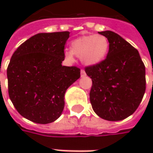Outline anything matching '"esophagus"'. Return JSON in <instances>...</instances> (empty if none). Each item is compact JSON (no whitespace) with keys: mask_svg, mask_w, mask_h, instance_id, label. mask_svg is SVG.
<instances>
[{"mask_svg":"<svg viewBox=\"0 0 153 153\" xmlns=\"http://www.w3.org/2000/svg\"><path fill=\"white\" fill-rule=\"evenodd\" d=\"M80 74H81V77H85L86 76V72L84 70H81L80 71Z\"/></svg>","mask_w":153,"mask_h":153,"instance_id":"esophagus-1","label":"esophagus"}]
</instances>
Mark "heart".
Wrapping results in <instances>:
<instances>
[{"mask_svg":"<svg viewBox=\"0 0 153 153\" xmlns=\"http://www.w3.org/2000/svg\"><path fill=\"white\" fill-rule=\"evenodd\" d=\"M109 47V41L104 35H83L72 41L70 51H65V55L70 60H73L75 55L84 65H96L106 58Z\"/></svg>","mask_w":153,"mask_h":153,"instance_id":"1","label":"heart"}]
</instances>
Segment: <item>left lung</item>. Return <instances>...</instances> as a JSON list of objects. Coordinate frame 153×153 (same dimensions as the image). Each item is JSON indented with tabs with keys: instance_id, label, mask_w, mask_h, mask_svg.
<instances>
[{
	"instance_id": "obj_1",
	"label": "left lung",
	"mask_w": 153,
	"mask_h": 153,
	"mask_svg": "<svg viewBox=\"0 0 153 153\" xmlns=\"http://www.w3.org/2000/svg\"><path fill=\"white\" fill-rule=\"evenodd\" d=\"M109 41L105 60L85 67L93 81L90 102L101 118L118 121L137 110L146 90L145 65L137 49L112 31L98 32Z\"/></svg>"
}]
</instances>
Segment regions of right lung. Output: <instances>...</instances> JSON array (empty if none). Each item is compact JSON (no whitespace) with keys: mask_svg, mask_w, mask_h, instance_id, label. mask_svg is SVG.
I'll list each match as a JSON object with an SVG mask.
<instances>
[{"mask_svg":"<svg viewBox=\"0 0 153 153\" xmlns=\"http://www.w3.org/2000/svg\"><path fill=\"white\" fill-rule=\"evenodd\" d=\"M70 32L42 33L25 41L11 56L8 93L22 116L38 124L59 118L67 88L80 78V69L64 66L65 45Z\"/></svg>","mask_w":153,"mask_h":153,"instance_id":"1","label":"right lung"}]
</instances>
